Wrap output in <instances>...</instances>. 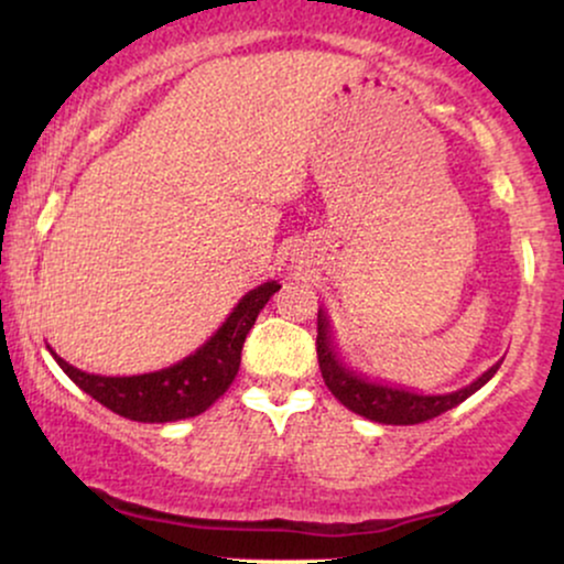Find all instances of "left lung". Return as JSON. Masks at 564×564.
<instances>
[{
	"label": "left lung",
	"mask_w": 564,
	"mask_h": 564,
	"mask_svg": "<svg viewBox=\"0 0 564 564\" xmlns=\"http://www.w3.org/2000/svg\"><path fill=\"white\" fill-rule=\"evenodd\" d=\"M315 349H318L323 381H326V387L332 390L334 398L352 413H360V416L379 424H422L426 419H435L440 413L464 403L469 394L480 390L485 381L494 379L498 366H490L488 371H485L477 381H471L469 387L448 394H419L398 390V387L377 384V381H368L366 377L349 371V368L341 364L339 355L334 352V341L332 334H328V321L326 315H323V310H318V339H315Z\"/></svg>",
	"instance_id": "8db88e82"
}]
</instances>
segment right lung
Wrapping results in <instances>:
<instances>
[{"label": "right lung", "instance_id": "obj_1", "mask_svg": "<svg viewBox=\"0 0 564 564\" xmlns=\"http://www.w3.org/2000/svg\"><path fill=\"white\" fill-rule=\"evenodd\" d=\"M278 289L281 286L275 281H268L249 291L204 347H198L180 364L153 373L97 377V373L79 371V368L66 364L53 349L50 352L76 387H82L84 392L93 394L97 403L111 408L119 416L142 424L180 422V419L204 413L232 384L238 366H241L246 334Z\"/></svg>", "mask_w": 564, "mask_h": 564}]
</instances>
